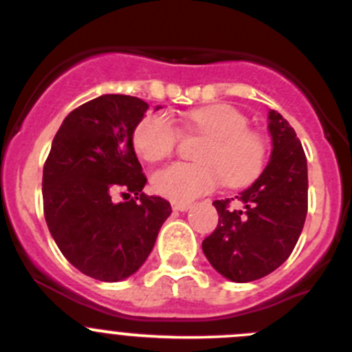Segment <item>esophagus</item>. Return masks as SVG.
Here are the masks:
<instances>
[{
  "label": "esophagus",
  "instance_id": "esophagus-1",
  "mask_svg": "<svg viewBox=\"0 0 352 352\" xmlns=\"http://www.w3.org/2000/svg\"><path fill=\"white\" fill-rule=\"evenodd\" d=\"M190 206H192L190 203H173V210L176 211H186Z\"/></svg>",
  "mask_w": 352,
  "mask_h": 352
}]
</instances>
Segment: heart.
Masks as SVG:
<instances>
[{"instance_id": "1", "label": "heart", "mask_w": 352, "mask_h": 352, "mask_svg": "<svg viewBox=\"0 0 352 352\" xmlns=\"http://www.w3.org/2000/svg\"><path fill=\"white\" fill-rule=\"evenodd\" d=\"M188 130L210 135L199 155L201 164L176 162L157 170L153 188L174 203H188L217 190L223 182L241 188L263 174L268 158L266 139L248 129V118L229 104H214L188 113ZM182 130L167 113H151L133 130L132 142L146 162H162L178 149Z\"/></svg>"}]
</instances>
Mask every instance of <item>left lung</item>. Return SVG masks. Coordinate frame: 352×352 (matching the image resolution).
<instances>
[{
  "label": "left lung",
  "mask_w": 352,
  "mask_h": 352,
  "mask_svg": "<svg viewBox=\"0 0 352 352\" xmlns=\"http://www.w3.org/2000/svg\"><path fill=\"white\" fill-rule=\"evenodd\" d=\"M272 160L254 185L234 199L214 201L219 226L203 241V252L220 275L252 282L285 263L298 243L309 210V173L296 132L270 111Z\"/></svg>",
  "instance_id": "1"
}]
</instances>
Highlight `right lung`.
<instances>
[{"mask_svg":"<svg viewBox=\"0 0 352 352\" xmlns=\"http://www.w3.org/2000/svg\"><path fill=\"white\" fill-rule=\"evenodd\" d=\"M149 105L138 96L102 95L74 109L43 164V214L68 263L102 282L138 272L170 204L142 192L146 176L132 135ZM118 191L123 204L110 199Z\"/></svg>","mask_w":352,"mask_h":352,"instance_id":"1","label":"right lung"}]
</instances>
